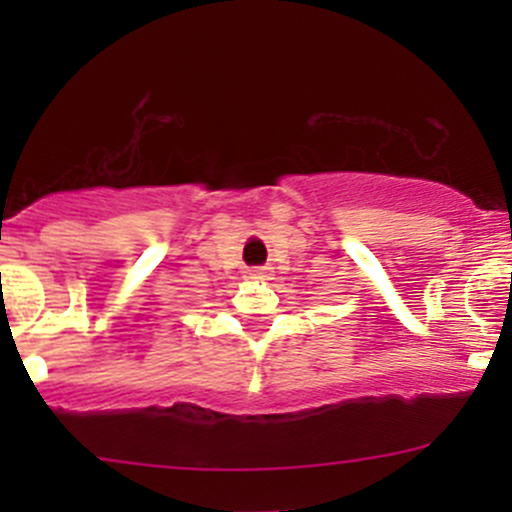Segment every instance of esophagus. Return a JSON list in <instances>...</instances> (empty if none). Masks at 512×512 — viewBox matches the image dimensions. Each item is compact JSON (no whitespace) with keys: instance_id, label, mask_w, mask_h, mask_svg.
<instances>
[{"instance_id":"34e87169","label":"esophagus","mask_w":512,"mask_h":512,"mask_svg":"<svg viewBox=\"0 0 512 512\" xmlns=\"http://www.w3.org/2000/svg\"><path fill=\"white\" fill-rule=\"evenodd\" d=\"M248 276H250V279H257V281L269 279V269L267 267H255V269H250Z\"/></svg>"}]
</instances>
